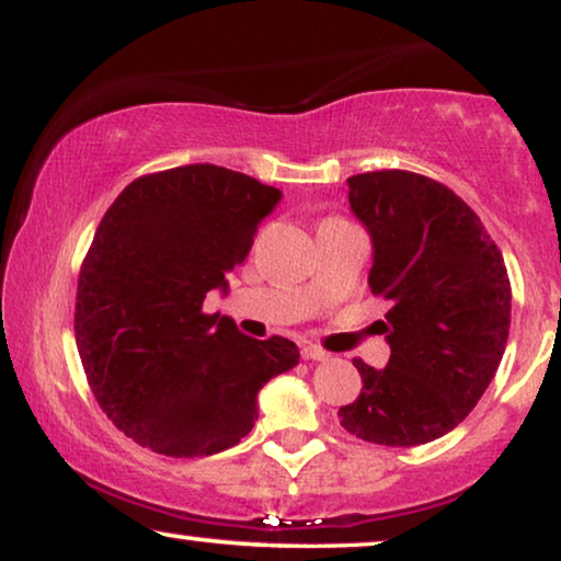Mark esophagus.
<instances>
[{
  "label": "esophagus",
  "mask_w": 561,
  "mask_h": 561,
  "mask_svg": "<svg viewBox=\"0 0 561 561\" xmlns=\"http://www.w3.org/2000/svg\"><path fill=\"white\" fill-rule=\"evenodd\" d=\"M301 357L304 359H317V363H324V359H329V352L317 347V344H304Z\"/></svg>",
  "instance_id": "34e87169"
}]
</instances>
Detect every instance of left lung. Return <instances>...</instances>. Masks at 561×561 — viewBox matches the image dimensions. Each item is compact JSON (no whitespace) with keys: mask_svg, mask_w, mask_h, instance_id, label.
I'll list each match as a JSON object with an SVG mask.
<instances>
[{"mask_svg":"<svg viewBox=\"0 0 561 561\" xmlns=\"http://www.w3.org/2000/svg\"><path fill=\"white\" fill-rule=\"evenodd\" d=\"M350 206L373 237L370 290L390 301L380 332L390 359L355 357L363 390L342 405L350 434L416 447L462 424L505 352L511 280L478 214L444 183L411 171L347 179Z\"/></svg>","mask_w":561,"mask_h":561,"instance_id":"8db88e82","label":"left lung"}]
</instances>
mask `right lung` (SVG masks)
<instances>
[{"mask_svg":"<svg viewBox=\"0 0 561 561\" xmlns=\"http://www.w3.org/2000/svg\"><path fill=\"white\" fill-rule=\"evenodd\" d=\"M280 191L211 163L135 179L99 221L76 290V347L96 403L165 457L234 447L257 390L298 365L286 336L252 340L204 311L244 263Z\"/></svg>","mask_w":561,"mask_h":561,"instance_id":"obj_1","label":"right lung"}]
</instances>
